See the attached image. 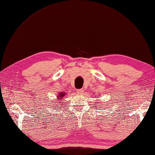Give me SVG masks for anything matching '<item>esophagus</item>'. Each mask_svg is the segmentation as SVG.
I'll return each mask as SVG.
<instances>
[{"instance_id": "34e87169", "label": "esophagus", "mask_w": 155, "mask_h": 155, "mask_svg": "<svg viewBox=\"0 0 155 155\" xmlns=\"http://www.w3.org/2000/svg\"><path fill=\"white\" fill-rule=\"evenodd\" d=\"M84 92V89H79V90H78L76 91V93H77L78 94H79V95H81V94H83Z\"/></svg>"}]
</instances>
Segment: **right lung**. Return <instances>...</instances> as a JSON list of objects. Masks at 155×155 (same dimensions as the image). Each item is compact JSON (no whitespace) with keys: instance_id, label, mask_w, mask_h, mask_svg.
<instances>
[{"instance_id":"right-lung-1","label":"right lung","mask_w":155,"mask_h":155,"mask_svg":"<svg viewBox=\"0 0 155 155\" xmlns=\"http://www.w3.org/2000/svg\"><path fill=\"white\" fill-rule=\"evenodd\" d=\"M65 96V93L60 92L58 94V96H57V97H58V100H59V101H61V100H62L63 97H64Z\"/></svg>"}]
</instances>
